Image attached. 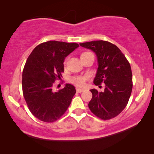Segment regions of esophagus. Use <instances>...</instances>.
<instances>
[{
    "label": "esophagus",
    "mask_w": 154,
    "mask_h": 154,
    "mask_svg": "<svg viewBox=\"0 0 154 154\" xmlns=\"http://www.w3.org/2000/svg\"><path fill=\"white\" fill-rule=\"evenodd\" d=\"M83 89H82V88H76V92H79V93H81V92H83Z\"/></svg>",
    "instance_id": "1"
}]
</instances>
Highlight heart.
Here are the masks:
<instances>
[{"label": "heart", "instance_id": "obj_1", "mask_svg": "<svg viewBox=\"0 0 154 154\" xmlns=\"http://www.w3.org/2000/svg\"><path fill=\"white\" fill-rule=\"evenodd\" d=\"M90 53L89 52H83L81 54V56L84 55V54ZM89 79V75H75L71 78L70 81L71 83L75 84V85L79 86V87H83L85 85L86 81Z\"/></svg>", "mask_w": 154, "mask_h": 154}]
</instances>
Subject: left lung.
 <instances>
[{"mask_svg":"<svg viewBox=\"0 0 154 154\" xmlns=\"http://www.w3.org/2000/svg\"><path fill=\"white\" fill-rule=\"evenodd\" d=\"M95 53L98 68L94 85L104 83V91L90 90L92 97L88 104L90 111L102 120L117 116L125 108L132 89L130 63L116 45L105 41L80 43Z\"/></svg>","mask_w":154,"mask_h":154,"instance_id":"left-lung-1","label":"left lung"}]
</instances>
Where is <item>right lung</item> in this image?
<instances>
[{"mask_svg": "<svg viewBox=\"0 0 154 154\" xmlns=\"http://www.w3.org/2000/svg\"><path fill=\"white\" fill-rule=\"evenodd\" d=\"M78 47L75 43L50 41L37 45L27 59L22 73L23 95L29 109L38 119L52 123L71 104L76 92L74 86L66 83L54 92L52 85L64 72L65 57Z\"/></svg>", "mask_w": 154, "mask_h": 154, "instance_id": "obj_1", "label": "right lung"}]
</instances>
